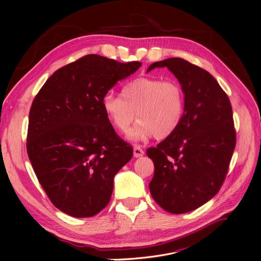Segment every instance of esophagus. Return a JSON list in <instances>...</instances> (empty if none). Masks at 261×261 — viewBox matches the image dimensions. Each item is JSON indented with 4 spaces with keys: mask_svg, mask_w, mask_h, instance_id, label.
Wrapping results in <instances>:
<instances>
[{
    "mask_svg": "<svg viewBox=\"0 0 261 261\" xmlns=\"http://www.w3.org/2000/svg\"><path fill=\"white\" fill-rule=\"evenodd\" d=\"M144 153H145V151H144L143 149H141L140 146L136 145L135 147H134V156L139 158V156H141V155H144Z\"/></svg>",
    "mask_w": 261,
    "mask_h": 261,
    "instance_id": "esophagus-1",
    "label": "esophagus"
}]
</instances>
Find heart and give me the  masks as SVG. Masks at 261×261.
<instances>
[{"label": "heart", "mask_w": 261, "mask_h": 261, "mask_svg": "<svg viewBox=\"0 0 261 261\" xmlns=\"http://www.w3.org/2000/svg\"><path fill=\"white\" fill-rule=\"evenodd\" d=\"M102 109L108 121L122 134L137 118L129 139L145 140L151 136L162 139L172 135L183 120L185 92L176 81L139 77L122 87L121 97L107 93Z\"/></svg>", "instance_id": "heart-1"}]
</instances>
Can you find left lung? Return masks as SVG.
<instances>
[{"instance_id":"left-lung-1","label":"left lung","mask_w":261,"mask_h":261,"mask_svg":"<svg viewBox=\"0 0 261 261\" xmlns=\"http://www.w3.org/2000/svg\"><path fill=\"white\" fill-rule=\"evenodd\" d=\"M155 67L175 75L186 109L177 129L147 149L154 164L149 189L162 209L179 215L209 201L223 184L236 145L232 106L206 69L179 58L154 62L148 72Z\"/></svg>"}]
</instances>
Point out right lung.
<instances>
[{
  "label": "right lung",
  "instance_id": "1",
  "mask_svg": "<svg viewBox=\"0 0 261 261\" xmlns=\"http://www.w3.org/2000/svg\"><path fill=\"white\" fill-rule=\"evenodd\" d=\"M140 62L88 54L59 68L35 97L27 153L45 194L68 216L89 218L111 199L116 173L133 156L102 109V99Z\"/></svg>",
  "mask_w": 261,
  "mask_h": 261
}]
</instances>
